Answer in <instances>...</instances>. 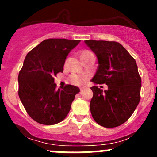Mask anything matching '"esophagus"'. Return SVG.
Here are the masks:
<instances>
[{"mask_svg": "<svg viewBox=\"0 0 157 157\" xmlns=\"http://www.w3.org/2000/svg\"><path fill=\"white\" fill-rule=\"evenodd\" d=\"M85 87H82V88H80V91H81V92H82L83 90H85Z\"/></svg>", "mask_w": 157, "mask_h": 157, "instance_id": "1", "label": "esophagus"}]
</instances>
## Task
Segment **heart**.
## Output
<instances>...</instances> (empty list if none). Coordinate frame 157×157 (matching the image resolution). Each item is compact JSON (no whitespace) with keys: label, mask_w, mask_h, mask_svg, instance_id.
Wrapping results in <instances>:
<instances>
[{"label":"heart","mask_w":157,"mask_h":157,"mask_svg":"<svg viewBox=\"0 0 157 157\" xmlns=\"http://www.w3.org/2000/svg\"><path fill=\"white\" fill-rule=\"evenodd\" d=\"M86 78L82 75H76L74 74L71 76V81L73 84L76 86H82L85 84Z\"/></svg>","instance_id":"obj_1"}]
</instances>
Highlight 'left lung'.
Here are the masks:
<instances>
[{"label": "left lung", "mask_w": 157, "mask_h": 157, "mask_svg": "<svg viewBox=\"0 0 157 157\" xmlns=\"http://www.w3.org/2000/svg\"><path fill=\"white\" fill-rule=\"evenodd\" d=\"M84 42L98 57V67L92 82L106 84L103 91L91 87L90 112L99 125L112 128L131 116L140 101L141 79L135 59L116 41L86 40Z\"/></svg>", "instance_id": "8db88e82"}]
</instances>
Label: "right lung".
Here are the masks:
<instances>
[{
    "label": "right lung",
    "mask_w": 157,
    "mask_h": 157,
    "mask_svg": "<svg viewBox=\"0 0 157 157\" xmlns=\"http://www.w3.org/2000/svg\"><path fill=\"white\" fill-rule=\"evenodd\" d=\"M80 40L51 38L27 53L18 76L19 97L29 116L44 125L66 118L80 90L67 85L56 90L54 75L63 72L65 59Z\"/></svg>",
    "instance_id": "right-lung-1"
}]
</instances>
